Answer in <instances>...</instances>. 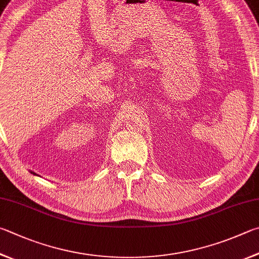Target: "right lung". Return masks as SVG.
Instances as JSON below:
<instances>
[{
  "label": "right lung",
  "mask_w": 259,
  "mask_h": 259,
  "mask_svg": "<svg viewBox=\"0 0 259 259\" xmlns=\"http://www.w3.org/2000/svg\"><path fill=\"white\" fill-rule=\"evenodd\" d=\"M31 173H32V175H35V176H37V175H36V173H35V172H31Z\"/></svg>",
  "instance_id": "1"
}]
</instances>
